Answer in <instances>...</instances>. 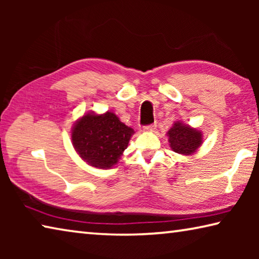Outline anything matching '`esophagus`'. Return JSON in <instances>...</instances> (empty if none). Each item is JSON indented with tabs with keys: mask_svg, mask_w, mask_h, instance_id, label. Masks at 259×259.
I'll list each match as a JSON object with an SVG mask.
<instances>
[{
	"mask_svg": "<svg viewBox=\"0 0 259 259\" xmlns=\"http://www.w3.org/2000/svg\"><path fill=\"white\" fill-rule=\"evenodd\" d=\"M155 126H156L155 123L148 124V125H144V126H143V130H144V131H153V130L155 129Z\"/></svg>",
	"mask_w": 259,
	"mask_h": 259,
	"instance_id": "1",
	"label": "esophagus"
}]
</instances>
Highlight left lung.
<instances>
[{"mask_svg":"<svg viewBox=\"0 0 259 259\" xmlns=\"http://www.w3.org/2000/svg\"><path fill=\"white\" fill-rule=\"evenodd\" d=\"M169 143L171 150L179 154L191 155L202 144V133L190 125L183 124L181 121L175 122L172 128L168 131Z\"/></svg>","mask_w":259,"mask_h":259,"instance_id":"left-lung-1","label":"left lung"}]
</instances>
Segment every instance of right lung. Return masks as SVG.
I'll return each mask as SVG.
<instances>
[{
  "mask_svg": "<svg viewBox=\"0 0 259 259\" xmlns=\"http://www.w3.org/2000/svg\"><path fill=\"white\" fill-rule=\"evenodd\" d=\"M134 133L112 112L88 113L74 124L72 143L88 164L109 169L119 161Z\"/></svg>",
  "mask_w": 259,
  "mask_h": 259,
  "instance_id": "obj_1",
  "label": "right lung"
}]
</instances>
